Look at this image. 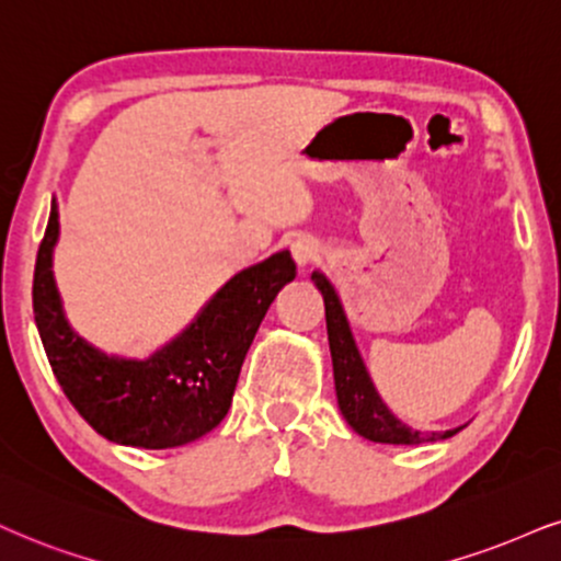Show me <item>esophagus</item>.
<instances>
[{
    "label": "esophagus",
    "mask_w": 561,
    "mask_h": 561,
    "mask_svg": "<svg viewBox=\"0 0 561 561\" xmlns=\"http://www.w3.org/2000/svg\"><path fill=\"white\" fill-rule=\"evenodd\" d=\"M291 254L294 260L299 262V267L312 265L314 260H320V241L314 237H307V233H301V237H296L291 241Z\"/></svg>",
    "instance_id": "esophagus-1"
}]
</instances>
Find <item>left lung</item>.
Instances as JSON below:
<instances>
[{
  "instance_id": "1",
  "label": "left lung",
  "mask_w": 561,
  "mask_h": 561,
  "mask_svg": "<svg viewBox=\"0 0 561 561\" xmlns=\"http://www.w3.org/2000/svg\"><path fill=\"white\" fill-rule=\"evenodd\" d=\"M312 280L322 291L324 299V320H328V341L330 354H333V375L335 392L341 413L358 434L371 442H385V445H421V442L447 439L455 432L442 434H421L408 428L405 424L387 411V405L379 400L375 385H371L366 366L358 356L354 335H351L348 320H345L341 301H337L335 288L330 286L322 273H314Z\"/></svg>"
}]
</instances>
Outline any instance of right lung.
<instances>
[{
	"instance_id": "add662e5",
	"label": "right lung",
	"mask_w": 561,
	"mask_h": 561,
	"mask_svg": "<svg viewBox=\"0 0 561 561\" xmlns=\"http://www.w3.org/2000/svg\"><path fill=\"white\" fill-rule=\"evenodd\" d=\"M57 205L33 273V314L48 364L75 411L101 437L165 449L203 437L231 408L249 345L275 294L296 278L288 249L233 275L197 322L148 362L108 358L72 333L51 275Z\"/></svg>"
}]
</instances>
